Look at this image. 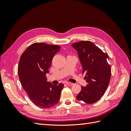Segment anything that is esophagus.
I'll return each mask as SVG.
<instances>
[{
    "label": "esophagus",
    "mask_w": 131,
    "mask_h": 131,
    "mask_svg": "<svg viewBox=\"0 0 131 131\" xmlns=\"http://www.w3.org/2000/svg\"><path fill=\"white\" fill-rule=\"evenodd\" d=\"M66 84H67V85H68V86H72V85H73L74 84H73V83H72V82H66Z\"/></svg>",
    "instance_id": "1"
}]
</instances>
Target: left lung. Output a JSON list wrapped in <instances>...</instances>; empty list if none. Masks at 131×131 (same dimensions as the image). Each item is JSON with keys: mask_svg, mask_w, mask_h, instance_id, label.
<instances>
[{"mask_svg": "<svg viewBox=\"0 0 131 131\" xmlns=\"http://www.w3.org/2000/svg\"><path fill=\"white\" fill-rule=\"evenodd\" d=\"M72 47L78 51L82 67V74L88 84L81 86L77 99L86 104H93L103 96L109 85L111 67L107 62L109 56L89 41L75 42Z\"/></svg>", "mask_w": 131, "mask_h": 131, "instance_id": "8db88e82", "label": "left lung"}]
</instances>
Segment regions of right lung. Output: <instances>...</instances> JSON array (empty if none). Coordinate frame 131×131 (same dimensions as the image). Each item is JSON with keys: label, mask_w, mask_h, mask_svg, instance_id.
Masks as SVG:
<instances>
[{"label": "right lung", "mask_w": 131, "mask_h": 131, "mask_svg": "<svg viewBox=\"0 0 131 131\" xmlns=\"http://www.w3.org/2000/svg\"><path fill=\"white\" fill-rule=\"evenodd\" d=\"M60 49L58 45L35 42L28 47L19 59V81L31 101L40 108H50L60 99L64 85H52L47 81L46 77L53 56Z\"/></svg>", "instance_id": "add662e5"}]
</instances>
